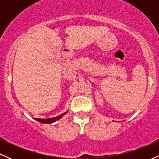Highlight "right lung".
Segmentation results:
<instances>
[{"mask_svg": "<svg viewBox=\"0 0 159 159\" xmlns=\"http://www.w3.org/2000/svg\"><path fill=\"white\" fill-rule=\"evenodd\" d=\"M67 112H68V111H66V112L63 113V114L59 115V116H56V117L48 118V119H37V118H35L34 120H36V121L39 122V123H47V124L53 123H54V122H56L57 120H59L60 119H61V118L63 116V115L67 114Z\"/></svg>", "mask_w": 159, "mask_h": 159, "instance_id": "1", "label": "right lung"}]
</instances>
